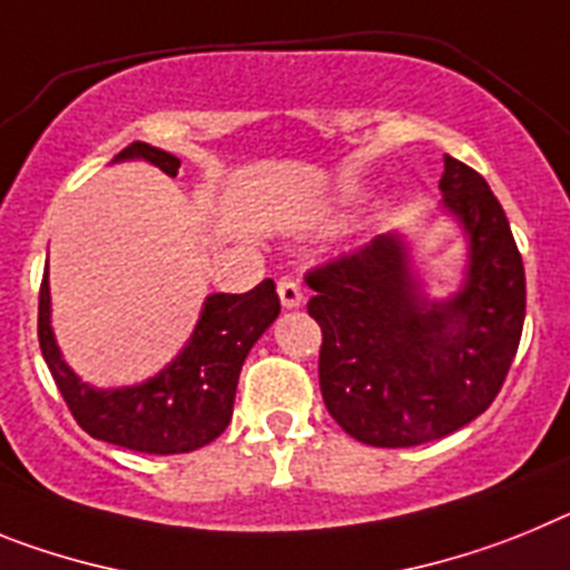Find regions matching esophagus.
<instances>
[{
  "label": "esophagus",
  "mask_w": 570,
  "mask_h": 570,
  "mask_svg": "<svg viewBox=\"0 0 570 570\" xmlns=\"http://www.w3.org/2000/svg\"><path fill=\"white\" fill-rule=\"evenodd\" d=\"M278 295H281V304H284L286 309H292V306H298L301 301H304V292H301V284L295 278H281Z\"/></svg>",
  "instance_id": "34e87169"
}]
</instances>
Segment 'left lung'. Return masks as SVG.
Returning <instances> with one entry per match:
<instances>
[{"label": "left lung", "instance_id": "obj_1", "mask_svg": "<svg viewBox=\"0 0 570 570\" xmlns=\"http://www.w3.org/2000/svg\"><path fill=\"white\" fill-rule=\"evenodd\" d=\"M444 206L470 235L468 284L428 306L402 240L381 235L306 272L321 326V395L344 433L373 448L435 442L491 407L524 324V266L488 180L444 155Z\"/></svg>", "mask_w": 570, "mask_h": 570}]
</instances>
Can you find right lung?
Returning a JSON list of instances; mask_svg holds the SVG:
<instances>
[{"label":"right lung","mask_w":570,"mask_h":570,"mask_svg":"<svg viewBox=\"0 0 570 570\" xmlns=\"http://www.w3.org/2000/svg\"><path fill=\"white\" fill-rule=\"evenodd\" d=\"M126 157H142L168 177L177 175L180 160L146 142H131L120 151ZM281 298L275 281L266 278L240 295H212L203 306L200 324L189 346L171 367L163 370L140 387L91 390L68 370L51 333V295L46 278L39 284L37 333L39 350L51 370L57 390L66 399L77 424L94 439L137 453H189L215 442L232 422L237 375L244 367L252 344L266 326L278 318Z\"/></svg>","instance_id":"add662e5"}]
</instances>
